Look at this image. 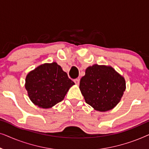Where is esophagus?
Returning <instances> with one entry per match:
<instances>
[{"mask_svg": "<svg viewBox=\"0 0 149 149\" xmlns=\"http://www.w3.org/2000/svg\"><path fill=\"white\" fill-rule=\"evenodd\" d=\"M74 82L75 83V84L79 85V82H80V79H74Z\"/></svg>", "mask_w": 149, "mask_h": 149, "instance_id": "1", "label": "esophagus"}]
</instances>
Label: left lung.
I'll return each mask as SVG.
<instances>
[{
	"label": "left lung",
	"mask_w": 149,
	"mask_h": 149,
	"mask_svg": "<svg viewBox=\"0 0 149 149\" xmlns=\"http://www.w3.org/2000/svg\"><path fill=\"white\" fill-rule=\"evenodd\" d=\"M79 88L87 104L104 112L119 102L125 90V81L112 67L94 64L86 69Z\"/></svg>",
	"instance_id": "1"
}]
</instances>
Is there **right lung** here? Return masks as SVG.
I'll list each match as a JSON object with an SVG mask.
<instances>
[{
    "label": "right lung",
    "mask_w": 149,
    "mask_h": 149,
    "mask_svg": "<svg viewBox=\"0 0 149 149\" xmlns=\"http://www.w3.org/2000/svg\"><path fill=\"white\" fill-rule=\"evenodd\" d=\"M74 83L56 62L44 64L28 73L25 87L34 104L49 109L63 100Z\"/></svg>",
    "instance_id": "right-lung-1"
}]
</instances>
